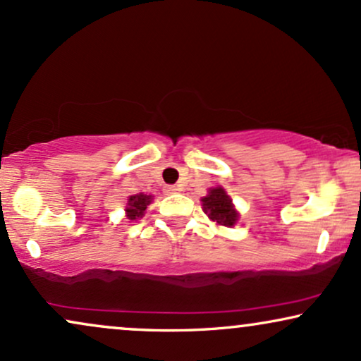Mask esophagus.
<instances>
[{"mask_svg":"<svg viewBox=\"0 0 361 361\" xmlns=\"http://www.w3.org/2000/svg\"><path fill=\"white\" fill-rule=\"evenodd\" d=\"M180 188H177V185H167L166 188V194H177V192H180Z\"/></svg>","mask_w":361,"mask_h":361,"instance_id":"34e87169","label":"esophagus"}]
</instances>
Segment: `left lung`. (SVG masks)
Instances as JSON below:
<instances>
[{
    "instance_id": "obj_1",
    "label": "left lung",
    "mask_w": 361,
    "mask_h": 361,
    "mask_svg": "<svg viewBox=\"0 0 361 361\" xmlns=\"http://www.w3.org/2000/svg\"><path fill=\"white\" fill-rule=\"evenodd\" d=\"M202 201V209L206 212L209 219L217 222L219 226H234L239 219L238 211H235L233 206V201L226 190L222 188H214L209 189L206 197L201 199Z\"/></svg>"
}]
</instances>
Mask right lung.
<instances>
[{"instance_id":"add662e5","label":"right lung","mask_w":361,"mask_h":361,"mask_svg":"<svg viewBox=\"0 0 361 361\" xmlns=\"http://www.w3.org/2000/svg\"><path fill=\"white\" fill-rule=\"evenodd\" d=\"M150 202H152V195H147L142 192L130 195V197L127 199V207H126L127 219L135 221V219H139V217L144 216L145 209Z\"/></svg>"}]
</instances>
